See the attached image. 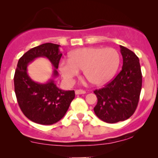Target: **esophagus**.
Instances as JSON below:
<instances>
[{"mask_svg": "<svg viewBox=\"0 0 158 158\" xmlns=\"http://www.w3.org/2000/svg\"><path fill=\"white\" fill-rule=\"evenodd\" d=\"M75 93H76V94H77V95H79V94H85V93H86V92L84 90H77L75 91Z\"/></svg>", "mask_w": 158, "mask_h": 158, "instance_id": "34e87169", "label": "esophagus"}]
</instances>
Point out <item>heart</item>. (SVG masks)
Instances as JSON below:
<instances>
[{"mask_svg": "<svg viewBox=\"0 0 158 158\" xmlns=\"http://www.w3.org/2000/svg\"><path fill=\"white\" fill-rule=\"evenodd\" d=\"M119 64L118 52L99 47L79 48L69 53V59L59 62V71L67 82L73 83L83 70L85 77L96 85L105 84L114 77Z\"/></svg>", "mask_w": 158, "mask_h": 158, "instance_id": "b5f03b06", "label": "heart"}]
</instances>
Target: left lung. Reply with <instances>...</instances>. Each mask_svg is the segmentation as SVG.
<instances>
[{
	"label": "left lung",
	"instance_id": "1",
	"mask_svg": "<svg viewBox=\"0 0 158 158\" xmlns=\"http://www.w3.org/2000/svg\"><path fill=\"white\" fill-rule=\"evenodd\" d=\"M123 64L121 71L104 88L95 90L97 104L95 114L104 122L115 123L133 115L142 88V73L139 58L120 45Z\"/></svg>",
	"mask_w": 158,
	"mask_h": 158
}]
</instances>
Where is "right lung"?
<instances>
[{"mask_svg": "<svg viewBox=\"0 0 158 158\" xmlns=\"http://www.w3.org/2000/svg\"><path fill=\"white\" fill-rule=\"evenodd\" d=\"M59 45L45 43L30 49L20 58L14 76L15 93L20 108L29 119L41 125H52L64 116L72 100L74 90L59 89L50 79L46 84L32 80L27 74L29 63L39 57H46L54 67L53 77L58 76L56 69L62 54Z\"/></svg>", "mask_w": 158, "mask_h": 158, "instance_id": "obj_1", "label": "right lung"}]
</instances>
